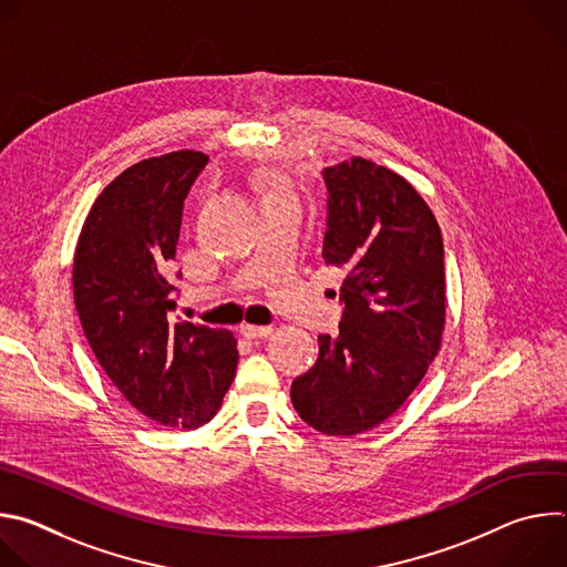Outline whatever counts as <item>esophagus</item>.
<instances>
[{
	"label": "esophagus",
	"instance_id": "1",
	"mask_svg": "<svg viewBox=\"0 0 567 567\" xmlns=\"http://www.w3.org/2000/svg\"><path fill=\"white\" fill-rule=\"evenodd\" d=\"M274 330L271 328H260V326H241L239 334L249 339V341H260V339H267Z\"/></svg>",
	"mask_w": 567,
	"mask_h": 567
}]
</instances>
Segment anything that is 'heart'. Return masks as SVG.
<instances>
[{
  "label": "heart",
  "mask_w": 567,
  "mask_h": 567,
  "mask_svg": "<svg viewBox=\"0 0 567 567\" xmlns=\"http://www.w3.org/2000/svg\"><path fill=\"white\" fill-rule=\"evenodd\" d=\"M271 195H276V193H271Z\"/></svg>",
  "instance_id": "obj_1"
}]
</instances>
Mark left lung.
I'll list each match as a JSON object with an SVG mask.
<instances>
[{"label":"left lung","mask_w":567,"mask_h":567,"mask_svg":"<svg viewBox=\"0 0 567 567\" xmlns=\"http://www.w3.org/2000/svg\"><path fill=\"white\" fill-rule=\"evenodd\" d=\"M326 265L343 269L339 334L318 337L316 363L291 383L305 424L359 435L385 422L442 346L444 245L435 215L396 173L352 156L322 171Z\"/></svg>","instance_id":"left-lung-1"}]
</instances>
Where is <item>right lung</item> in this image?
<instances>
[{
	"label": "right lung",
	"instance_id": "1",
	"mask_svg": "<svg viewBox=\"0 0 567 567\" xmlns=\"http://www.w3.org/2000/svg\"><path fill=\"white\" fill-rule=\"evenodd\" d=\"M206 164L204 152L179 150L123 171L96 197L73 256L75 311L101 368L138 413L177 429L217 415L237 368L228 330L168 318L184 199Z\"/></svg>",
	"mask_w": 567,
	"mask_h": 567
}]
</instances>
